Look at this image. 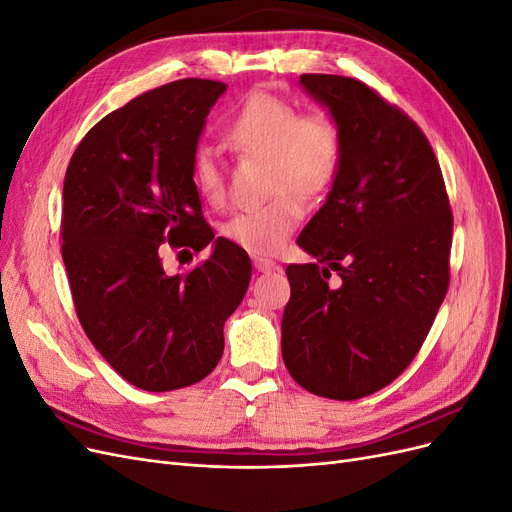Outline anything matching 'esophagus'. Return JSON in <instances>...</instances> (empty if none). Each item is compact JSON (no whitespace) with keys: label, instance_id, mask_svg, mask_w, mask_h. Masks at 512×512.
<instances>
[{"label":"esophagus","instance_id":"obj_1","mask_svg":"<svg viewBox=\"0 0 512 512\" xmlns=\"http://www.w3.org/2000/svg\"><path fill=\"white\" fill-rule=\"evenodd\" d=\"M252 262H254V267H256V271H260V273H267V271H273V269H277V265H275V260H271V258H262V256H254V258H252Z\"/></svg>","mask_w":512,"mask_h":512}]
</instances>
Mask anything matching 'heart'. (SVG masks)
Here are the masks:
<instances>
[{
  "label": "heart",
  "instance_id": "obj_1",
  "mask_svg": "<svg viewBox=\"0 0 512 512\" xmlns=\"http://www.w3.org/2000/svg\"><path fill=\"white\" fill-rule=\"evenodd\" d=\"M228 138L245 153L269 158L271 190L277 196L237 211L226 222L224 235L254 254H273L303 218L301 196L318 198L333 185L342 166V134L329 117H303L288 100L256 91L232 119ZM192 179L200 196L220 203L226 175L218 149H196Z\"/></svg>",
  "mask_w": 512,
  "mask_h": 512
}]
</instances>
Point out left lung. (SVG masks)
Returning a JSON list of instances; mask_svg holds the SVG:
<instances>
[{
    "label": "left lung",
    "instance_id": "8db88e82",
    "mask_svg": "<svg viewBox=\"0 0 512 512\" xmlns=\"http://www.w3.org/2000/svg\"><path fill=\"white\" fill-rule=\"evenodd\" d=\"M299 83L344 153L297 241L316 260L286 269L282 356L309 393L350 401L391 384L423 346L446 297L453 213L436 153L406 113L348 76Z\"/></svg>",
    "mask_w": 512,
    "mask_h": 512
}]
</instances>
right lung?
Wrapping results in <instances>:
<instances>
[{
  "instance_id": "add662e5",
  "label": "right lung",
  "mask_w": 512,
  "mask_h": 512,
  "mask_svg": "<svg viewBox=\"0 0 512 512\" xmlns=\"http://www.w3.org/2000/svg\"><path fill=\"white\" fill-rule=\"evenodd\" d=\"M224 83L183 79L117 108L76 147L64 181L61 254L91 344L143 391L200 382L220 363L224 322L252 265L203 220L192 160ZM168 240L210 258L185 276L163 273Z\"/></svg>"
}]
</instances>
